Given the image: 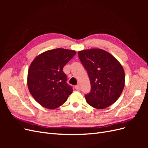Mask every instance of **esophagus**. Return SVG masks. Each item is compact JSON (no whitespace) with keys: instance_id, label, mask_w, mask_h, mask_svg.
Returning <instances> with one entry per match:
<instances>
[{"instance_id":"esophagus-1","label":"esophagus","mask_w":148,"mask_h":148,"mask_svg":"<svg viewBox=\"0 0 148 148\" xmlns=\"http://www.w3.org/2000/svg\"><path fill=\"white\" fill-rule=\"evenodd\" d=\"M75 89L77 91H79V89H80V88H79V85L78 84V85H76V86H75Z\"/></svg>"}]
</instances>
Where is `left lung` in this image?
Listing matches in <instances>:
<instances>
[{
    "mask_svg": "<svg viewBox=\"0 0 148 148\" xmlns=\"http://www.w3.org/2000/svg\"><path fill=\"white\" fill-rule=\"evenodd\" d=\"M78 53L91 83V91L84 96L87 103L97 109L109 107L123 91V66L110 53L101 49L83 50Z\"/></svg>",
    "mask_w": 148,
    "mask_h": 148,
    "instance_id": "left-lung-1",
    "label": "left lung"
}]
</instances>
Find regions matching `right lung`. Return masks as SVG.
Wrapping results in <instances>:
<instances>
[{"label":"right lung","instance_id":"1","mask_svg":"<svg viewBox=\"0 0 148 148\" xmlns=\"http://www.w3.org/2000/svg\"><path fill=\"white\" fill-rule=\"evenodd\" d=\"M75 54V51L57 48L41 53L31 62L28 72V89L42 107L56 109L72 93L63 68Z\"/></svg>","mask_w":148,"mask_h":148}]
</instances>
